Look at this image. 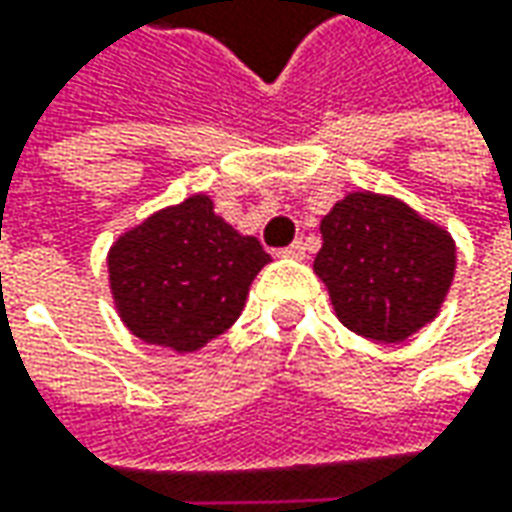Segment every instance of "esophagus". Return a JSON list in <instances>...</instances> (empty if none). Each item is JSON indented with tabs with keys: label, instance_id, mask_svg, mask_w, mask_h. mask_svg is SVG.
Instances as JSON below:
<instances>
[{
	"label": "esophagus",
	"instance_id": "1",
	"mask_svg": "<svg viewBox=\"0 0 512 512\" xmlns=\"http://www.w3.org/2000/svg\"><path fill=\"white\" fill-rule=\"evenodd\" d=\"M285 259H305V242H293V245H287L279 250Z\"/></svg>",
	"mask_w": 512,
	"mask_h": 512
}]
</instances>
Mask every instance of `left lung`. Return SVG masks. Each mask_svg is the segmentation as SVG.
I'll use <instances>...</instances> for the list:
<instances>
[{
  "mask_svg": "<svg viewBox=\"0 0 512 512\" xmlns=\"http://www.w3.org/2000/svg\"><path fill=\"white\" fill-rule=\"evenodd\" d=\"M313 270L344 327L373 342H404L436 319L456 270L450 233L370 190L336 202L322 219Z\"/></svg>",
  "mask_w": 512,
  "mask_h": 512,
  "instance_id": "left-lung-1",
  "label": "left lung"
}]
</instances>
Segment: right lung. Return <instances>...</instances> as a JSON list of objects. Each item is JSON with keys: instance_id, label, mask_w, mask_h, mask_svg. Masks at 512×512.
<instances>
[{"instance_id": "obj_1", "label": "right lung", "mask_w": 512, "mask_h": 512, "mask_svg": "<svg viewBox=\"0 0 512 512\" xmlns=\"http://www.w3.org/2000/svg\"><path fill=\"white\" fill-rule=\"evenodd\" d=\"M270 262L259 239L213 213L207 196L153 213L110 247V290L130 333L176 353L222 336Z\"/></svg>"}]
</instances>
